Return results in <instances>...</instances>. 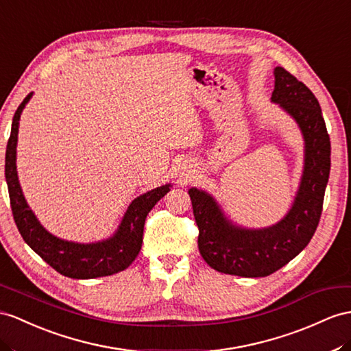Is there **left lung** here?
Returning <instances> with one entry per match:
<instances>
[{"label": "left lung", "instance_id": "left-lung-1", "mask_svg": "<svg viewBox=\"0 0 351 351\" xmlns=\"http://www.w3.org/2000/svg\"><path fill=\"white\" fill-rule=\"evenodd\" d=\"M271 102L298 125L304 139L300 186L285 217L264 228L232 222L217 199L190 188L199 227V250L213 269L240 277H265L277 271L310 243L319 226L330 170V141L316 96L282 66L274 68Z\"/></svg>", "mask_w": 351, "mask_h": 351}]
</instances>
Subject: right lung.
Wrapping results in <instances>:
<instances>
[{
	"instance_id": "obj_1",
	"label": "right lung",
	"mask_w": 351,
	"mask_h": 351,
	"mask_svg": "<svg viewBox=\"0 0 351 351\" xmlns=\"http://www.w3.org/2000/svg\"><path fill=\"white\" fill-rule=\"evenodd\" d=\"M32 95L34 92L26 96L14 112L10 139L5 149V181L13 218L21 236L35 254L40 255L62 276L71 278H96L123 271L136 259L142 247L143 226L148 212L170 191L172 185H161L136 197L129 204L119 228L108 239L93 243H77L51 234L41 226L29 204L26 203L17 176L16 148L19 121L22 111L31 101Z\"/></svg>"
}]
</instances>
